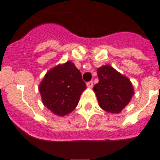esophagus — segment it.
<instances>
[{
    "instance_id": "1",
    "label": "esophagus",
    "mask_w": 160,
    "mask_h": 160,
    "mask_svg": "<svg viewBox=\"0 0 160 160\" xmlns=\"http://www.w3.org/2000/svg\"><path fill=\"white\" fill-rule=\"evenodd\" d=\"M92 85H93V82L92 81H89V82H88V83H87V87H88V88H92Z\"/></svg>"
}]
</instances>
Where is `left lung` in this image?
<instances>
[{
    "label": "left lung",
    "instance_id": "8db88e82",
    "mask_svg": "<svg viewBox=\"0 0 160 160\" xmlns=\"http://www.w3.org/2000/svg\"><path fill=\"white\" fill-rule=\"evenodd\" d=\"M97 76L99 82L93 91L100 107L107 113H121L134 94L131 81L110 65L98 68Z\"/></svg>",
    "mask_w": 160,
    "mask_h": 160
}]
</instances>
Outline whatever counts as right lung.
Listing matches in <instances>:
<instances>
[{
	"mask_svg": "<svg viewBox=\"0 0 160 160\" xmlns=\"http://www.w3.org/2000/svg\"><path fill=\"white\" fill-rule=\"evenodd\" d=\"M85 89L81 73L72 61L48 71L38 86L44 106L60 117L74 110Z\"/></svg>",
	"mask_w": 160,
	"mask_h": 160,
	"instance_id": "right-lung-1",
	"label": "right lung"
}]
</instances>
